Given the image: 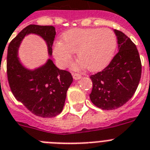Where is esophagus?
Listing matches in <instances>:
<instances>
[{
	"label": "esophagus",
	"instance_id": "obj_1",
	"mask_svg": "<svg viewBox=\"0 0 150 150\" xmlns=\"http://www.w3.org/2000/svg\"><path fill=\"white\" fill-rule=\"evenodd\" d=\"M72 75L74 80H80V78L82 77V75L79 74H74V73H73Z\"/></svg>",
	"mask_w": 150,
	"mask_h": 150
}]
</instances>
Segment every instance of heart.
Returning a JSON list of instances; mask_svg holds the SVG:
<instances>
[{
  "mask_svg": "<svg viewBox=\"0 0 150 150\" xmlns=\"http://www.w3.org/2000/svg\"><path fill=\"white\" fill-rule=\"evenodd\" d=\"M53 48L55 59L60 67L67 66L76 53L77 58L91 71L100 70L108 63L117 47V37L109 29H73L62 37ZM79 64L75 67H80Z\"/></svg>",
  "mask_w": 150,
  "mask_h": 150,
  "instance_id": "1",
  "label": "heart"
}]
</instances>
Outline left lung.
Listing matches in <instances>:
<instances>
[{
  "label": "left lung",
  "instance_id": "1",
  "mask_svg": "<svg viewBox=\"0 0 150 150\" xmlns=\"http://www.w3.org/2000/svg\"><path fill=\"white\" fill-rule=\"evenodd\" d=\"M118 53L102 71L90 76L93 83L91 102L99 108L112 110L130 100L139 85L142 64L135 44L126 34L114 30Z\"/></svg>",
  "mask_w": 150,
  "mask_h": 150
}]
</instances>
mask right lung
I'll return each instance as SVG.
<instances>
[{
	"label": "right lung",
	"mask_w": 150,
	"mask_h": 150,
	"mask_svg": "<svg viewBox=\"0 0 150 150\" xmlns=\"http://www.w3.org/2000/svg\"><path fill=\"white\" fill-rule=\"evenodd\" d=\"M29 33L40 36L47 44L52 55V46L56 35L53 26L30 24L13 38L7 48V74L11 92L32 113L44 118L60 114L64 108L67 92L73 82L69 71L60 70L48 59L44 65L30 70L21 64L17 57L22 40Z\"/></svg>",
	"instance_id": "obj_1"
}]
</instances>
